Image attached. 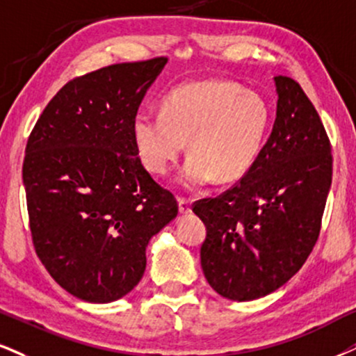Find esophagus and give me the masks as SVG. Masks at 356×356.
<instances>
[{"instance_id":"34e87169","label":"esophagus","mask_w":356,"mask_h":356,"mask_svg":"<svg viewBox=\"0 0 356 356\" xmlns=\"http://www.w3.org/2000/svg\"><path fill=\"white\" fill-rule=\"evenodd\" d=\"M178 209H179V214L191 213V201L185 198H178Z\"/></svg>"}]
</instances>
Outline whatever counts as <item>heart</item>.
Wrapping results in <instances>:
<instances>
[{"label":"heart","mask_w":356,"mask_h":356,"mask_svg":"<svg viewBox=\"0 0 356 356\" xmlns=\"http://www.w3.org/2000/svg\"><path fill=\"white\" fill-rule=\"evenodd\" d=\"M270 108L261 95L232 82H193L171 90L160 113L143 111L131 122L135 150L147 170L165 175L186 147L179 183L198 190L214 179L244 177L261 155Z\"/></svg>","instance_id":"b5f03b06"}]
</instances>
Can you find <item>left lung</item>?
I'll list each match as a JSON object with an SVG mask.
<instances>
[{"label": "left lung", "mask_w": 356, "mask_h": 356, "mask_svg": "<svg viewBox=\"0 0 356 356\" xmlns=\"http://www.w3.org/2000/svg\"><path fill=\"white\" fill-rule=\"evenodd\" d=\"M274 82L275 122L256 163L231 190L193 206L206 226L204 277L229 300L261 299L299 272L332 185V148L317 111L293 79Z\"/></svg>", "instance_id": "left-lung-1"}]
</instances>
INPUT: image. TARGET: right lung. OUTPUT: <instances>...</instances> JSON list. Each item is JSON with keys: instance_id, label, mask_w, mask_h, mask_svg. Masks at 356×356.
Wrapping results in <instances>:
<instances>
[{"instance_id": "add662e5", "label": "right lung", "mask_w": 356, "mask_h": 356, "mask_svg": "<svg viewBox=\"0 0 356 356\" xmlns=\"http://www.w3.org/2000/svg\"><path fill=\"white\" fill-rule=\"evenodd\" d=\"M166 57L113 64L67 82L31 131L23 163L38 257L77 299L108 304L143 277L147 245L178 214L131 137Z\"/></svg>"}]
</instances>
